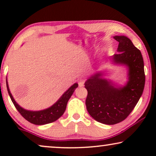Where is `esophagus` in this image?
I'll list each match as a JSON object with an SVG mask.
<instances>
[{
  "label": "esophagus",
  "instance_id": "34e87169",
  "mask_svg": "<svg viewBox=\"0 0 156 156\" xmlns=\"http://www.w3.org/2000/svg\"><path fill=\"white\" fill-rule=\"evenodd\" d=\"M85 81L86 80L84 78H80V79L78 80V86H79V87H83Z\"/></svg>",
  "mask_w": 156,
  "mask_h": 156
}]
</instances>
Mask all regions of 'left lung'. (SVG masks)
<instances>
[{"label":"left lung","mask_w":156,"mask_h":156,"mask_svg":"<svg viewBox=\"0 0 156 156\" xmlns=\"http://www.w3.org/2000/svg\"><path fill=\"white\" fill-rule=\"evenodd\" d=\"M119 42L113 60L129 68V81L125 87L116 88L97 73L84 83L87 89V109L99 122L114 125L126 119L140 99L145 83L144 61L141 51L125 36H115Z\"/></svg>","instance_id":"1"}]
</instances>
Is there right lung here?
Segmentation results:
<instances>
[{
	"label": "right lung",
	"mask_w": 156,
	"mask_h": 156,
	"mask_svg": "<svg viewBox=\"0 0 156 156\" xmlns=\"http://www.w3.org/2000/svg\"><path fill=\"white\" fill-rule=\"evenodd\" d=\"M78 83L73 84L67 92L64 93V94L61 97L59 100L54 105L50 107V108L44 109V110L42 111H39V112H31V111H28L26 110V109H23L16 103L15 100H14L13 97L12 95V94H11L9 89L8 87V83H6L8 93L9 94L12 103L15 105V108H17V110L18 111L20 114L27 121L32 123V124L38 125L53 122L56 121L58 118L62 117V114H64V112L66 110V107H67L68 101L70 98V97L72 96L75 89L78 87Z\"/></svg>",
	"instance_id": "1"
}]
</instances>
